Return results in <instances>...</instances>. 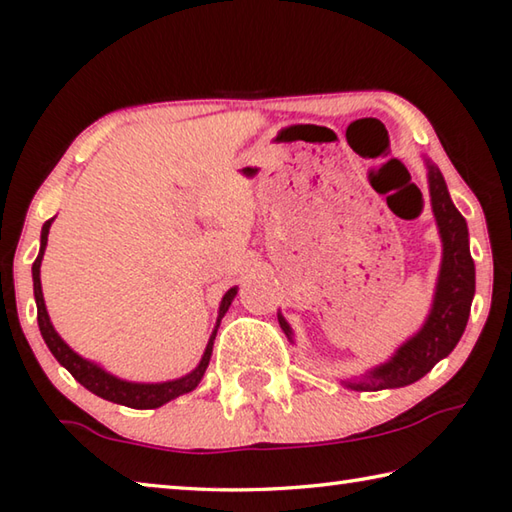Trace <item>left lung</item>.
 Listing matches in <instances>:
<instances>
[{
  "mask_svg": "<svg viewBox=\"0 0 512 512\" xmlns=\"http://www.w3.org/2000/svg\"><path fill=\"white\" fill-rule=\"evenodd\" d=\"M424 164H427L431 210L436 216L440 241H443V259H440L429 316L424 318L418 332L395 350L391 359L366 370L359 377L341 379V384L352 391H386V388H402L422 379L440 359H445L456 348L465 332L467 318H470L474 262L470 255L467 223L452 203L443 173L427 158H424ZM277 320H280L287 339L293 341V329L280 311H277Z\"/></svg>",
  "mask_w": 512,
  "mask_h": 512,
  "instance_id": "1",
  "label": "left lung"
}]
</instances>
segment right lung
Listing matches in <instances>:
<instances>
[{
  "instance_id": "add662e5",
  "label": "right lung",
  "mask_w": 512,
  "mask_h": 512,
  "mask_svg": "<svg viewBox=\"0 0 512 512\" xmlns=\"http://www.w3.org/2000/svg\"><path fill=\"white\" fill-rule=\"evenodd\" d=\"M51 223H54V219H49V221H45V225H42L40 253L36 257V262H33L31 273H33V296H36L40 334H42V339H45L47 348L51 350V354H54L60 366L67 368L69 375L79 381L81 386L88 388L90 393L99 395L108 402L131 406V409H158V406L176 400V397H180V395L192 393L194 388L201 384L205 370H207V366H210L216 332H219V325H221V318L225 316V311L230 309L232 300H235V296H237V287L225 291V296L221 298L219 316H216V325L212 329V336L205 345V352H203L201 361H198V366L192 372H187L185 377H178V379H171V381H158V384H142V381L119 379L115 375H110L108 370H103L99 363L81 357L79 352H74L63 339H60V334L56 332L54 325H51V318L47 314V305H45V296H42V284H40V264H42V257H45Z\"/></svg>"
}]
</instances>
